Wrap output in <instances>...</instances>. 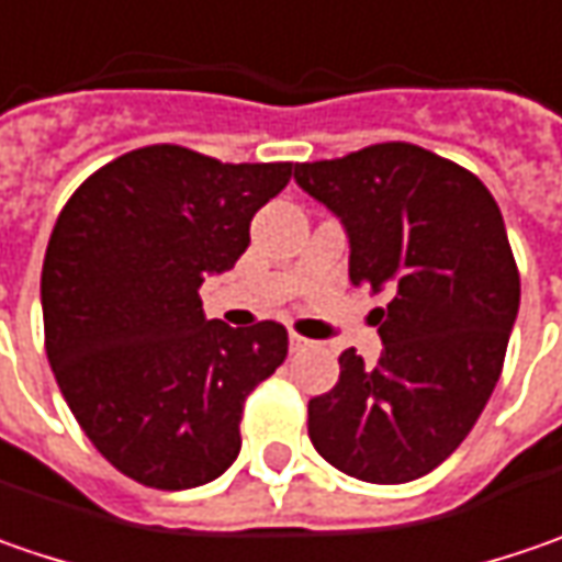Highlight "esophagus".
Returning a JSON list of instances; mask_svg holds the SVG:
<instances>
[{"label":"esophagus","mask_w":562,"mask_h":562,"mask_svg":"<svg viewBox=\"0 0 562 562\" xmlns=\"http://www.w3.org/2000/svg\"><path fill=\"white\" fill-rule=\"evenodd\" d=\"M307 346H311V339H305V336H299V333L289 336V352H305Z\"/></svg>","instance_id":"esophagus-1"}]
</instances>
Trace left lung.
<instances>
[{
  "label": "left lung",
  "mask_w": 562,
  "mask_h": 562,
  "mask_svg": "<svg viewBox=\"0 0 562 562\" xmlns=\"http://www.w3.org/2000/svg\"><path fill=\"white\" fill-rule=\"evenodd\" d=\"M295 182L339 220L349 282L374 307L380 358L339 355L336 386L307 403V437L368 484L434 472L475 427L519 314L501 207L475 176L415 144L299 162Z\"/></svg>",
  "instance_id": "obj_1"
}]
</instances>
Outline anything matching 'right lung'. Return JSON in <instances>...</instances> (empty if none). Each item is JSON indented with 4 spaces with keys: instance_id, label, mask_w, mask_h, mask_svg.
I'll list each match as a JSON object with an SVG mask.
<instances>
[{
    "instance_id": "add662e5",
    "label": "right lung",
    "mask_w": 562,
    "mask_h": 562,
    "mask_svg": "<svg viewBox=\"0 0 562 562\" xmlns=\"http://www.w3.org/2000/svg\"><path fill=\"white\" fill-rule=\"evenodd\" d=\"M292 162H220L176 144L93 172L65 204L40 277L46 355L90 443L159 491L220 477L241 405L285 358L280 324L207 321L201 282L233 270Z\"/></svg>"
}]
</instances>
